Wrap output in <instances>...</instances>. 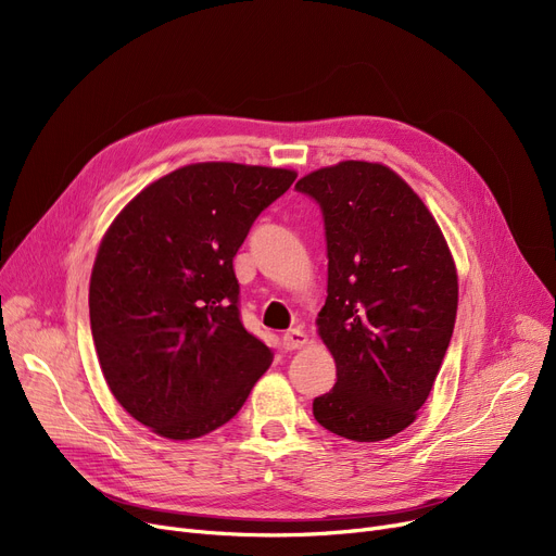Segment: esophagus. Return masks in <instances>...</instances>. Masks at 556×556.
<instances>
[{"mask_svg":"<svg viewBox=\"0 0 556 556\" xmlns=\"http://www.w3.org/2000/svg\"><path fill=\"white\" fill-rule=\"evenodd\" d=\"M281 344L288 352H293V349H302L306 344V333L302 329H290L281 336Z\"/></svg>","mask_w":556,"mask_h":556,"instance_id":"esophagus-1","label":"esophagus"}]
</instances>
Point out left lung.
<instances>
[{
	"label": "left lung",
	"mask_w": 556,
	"mask_h": 556,
	"mask_svg": "<svg viewBox=\"0 0 556 556\" xmlns=\"http://www.w3.org/2000/svg\"><path fill=\"white\" fill-rule=\"evenodd\" d=\"M295 189L319 204L329 258L317 331L336 386L313 401V415L344 440H388L417 419L446 356L453 256L421 198L383 164L340 162Z\"/></svg>",
	"instance_id": "8db88e82"
}]
</instances>
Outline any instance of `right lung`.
<instances>
[{
    "instance_id": "right-lung-1",
    "label": "right lung",
    "mask_w": 556,
    "mask_h": 556,
    "mask_svg": "<svg viewBox=\"0 0 556 556\" xmlns=\"http://www.w3.org/2000/svg\"><path fill=\"white\" fill-rule=\"evenodd\" d=\"M298 173L202 162L135 195L101 241L90 325L105 383L168 440H195L241 410L273 352L241 323L233 256Z\"/></svg>"
}]
</instances>
